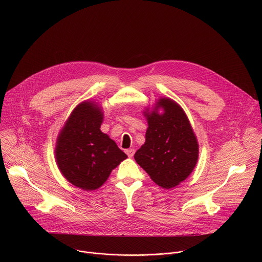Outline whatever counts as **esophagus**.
I'll return each instance as SVG.
<instances>
[{
  "instance_id": "1",
  "label": "esophagus",
  "mask_w": 262,
  "mask_h": 262,
  "mask_svg": "<svg viewBox=\"0 0 262 262\" xmlns=\"http://www.w3.org/2000/svg\"><path fill=\"white\" fill-rule=\"evenodd\" d=\"M125 152H126V155H127L129 158H133L134 155H135V152H136V150H135V149H133V148H129V149H126Z\"/></svg>"
}]
</instances>
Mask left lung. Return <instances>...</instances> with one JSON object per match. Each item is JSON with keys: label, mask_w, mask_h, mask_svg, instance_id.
Here are the masks:
<instances>
[{"label": "left lung", "mask_w": 262, "mask_h": 262, "mask_svg": "<svg viewBox=\"0 0 262 262\" xmlns=\"http://www.w3.org/2000/svg\"><path fill=\"white\" fill-rule=\"evenodd\" d=\"M162 107L164 113L160 115ZM145 144L135 154L136 162L164 189L183 181L198 161V143L183 110L170 98H162L147 113Z\"/></svg>", "instance_id": "8db88e82"}]
</instances>
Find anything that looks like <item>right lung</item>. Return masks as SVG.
I'll use <instances>...</instances> for the list:
<instances>
[{"label":"right lung","mask_w":262,"mask_h":262,"mask_svg":"<svg viewBox=\"0 0 262 262\" xmlns=\"http://www.w3.org/2000/svg\"><path fill=\"white\" fill-rule=\"evenodd\" d=\"M102 112L84 101L72 111L56 145V160L63 176L85 191L98 189L127 156L100 130Z\"/></svg>","instance_id":"obj_1"}]
</instances>
